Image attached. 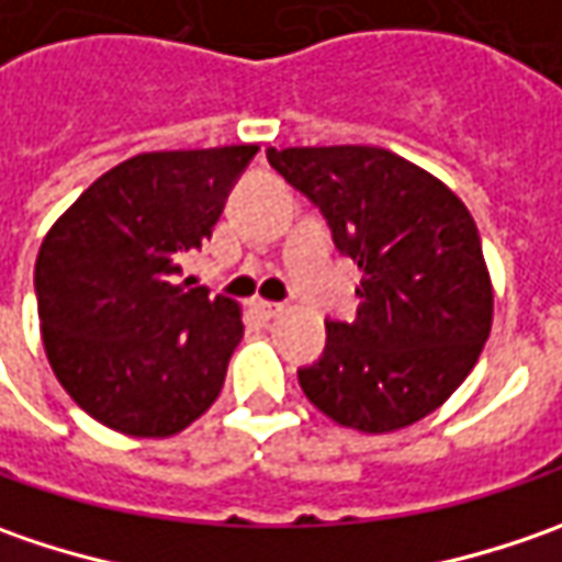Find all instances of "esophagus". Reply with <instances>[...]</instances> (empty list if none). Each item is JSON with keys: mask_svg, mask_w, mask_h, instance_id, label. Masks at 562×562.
Wrapping results in <instances>:
<instances>
[{"mask_svg": "<svg viewBox=\"0 0 562 562\" xmlns=\"http://www.w3.org/2000/svg\"><path fill=\"white\" fill-rule=\"evenodd\" d=\"M252 310L262 315V318H274V315L284 313V306H281V303H271V300H256Z\"/></svg>", "mask_w": 562, "mask_h": 562, "instance_id": "1", "label": "esophagus"}]
</instances>
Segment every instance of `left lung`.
<instances>
[{
    "mask_svg": "<svg viewBox=\"0 0 562 562\" xmlns=\"http://www.w3.org/2000/svg\"><path fill=\"white\" fill-rule=\"evenodd\" d=\"M271 168L328 218L335 247L362 271L353 322H325L300 387L328 419L397 431L450 397L491 335L494 288L463 200L381 146L269 149Z\"/></svg>",
    "mask_w": 562,
    "mask_h": 562,
    "instance_id": "1",
    "label": "left lung"
}]
</instances>
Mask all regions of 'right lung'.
I'll return each instance as SVG.
<instances>
[{"label": "right lung", "instance_id": "1", "mask_svg": "<svg viewBox=\"0 0 562 562\" xmlns=\"http://www.w3.org/2000/svg\"><path fill=\"white\" fill-rule=\"evenodd\" d=\"M259 146L140 153L49 227L33 288L43 347L77 406L134 438H171L225 384L240 306L184 278Z\"/></svg>", "mask_w": 562, "mask_h": 562}]
</instances>
